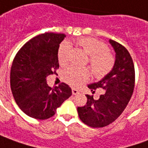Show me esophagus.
Listing matches in <instances>:
<instances>
[{"instance_id": "esophagus-1", "label": "esophagus", "mask_w": 148, "mask_h": 148, "mask_svg": "<svg viewBox=\"0 0 148 148\" xmlns=\"http://www.w3.org/2000/svg\"><path fill=\"white\" fill-rule=\"evenodd\" d=\"M72 92L73 95H77V94H79V91H78V90L76 88H72Z\"/></svg>"}]
</instances>
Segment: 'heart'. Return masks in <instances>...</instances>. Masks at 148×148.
Segmentation results:
<instances>
[{"instance_id": "heart-1", "label": "heart", "mask_w": 148, "mask_h": 148, "mask_svg": "<svg viewBox=\"0 0 148 148\" xmlns=\"http://www.w3.org/2000/svg\"><path fill=\"white\" fill-rule=\"evenodd\" d=\"M78 45L90 56L89 63L94 76L101 78L112 69L115 58L106 44L92 37H83L77 40ZM72 46L68 41L60 44L58 50V60L60 64L68 62ZM90 76L88 69L71 66L63 73V79L72 87H78L86 82Z\"/></svg>"}]
</instances>
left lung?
I'll return each instance as SVG.
<instances>
[{
  "label": "left lung",
  "mask_w": 148,
  "mask_h": 148,
  "mask_svg": "<svg viewBox=\"0 0 148 148\" xmlns=\"http://www.w3.org/2000/svg\"><path fill=\"white\" fill-rule=\"evenodd\" d=\"M116 52L112 69L99 81L88 84L92 93L96 88L104 89L98 99L87 95V103L78 107L83 123L92 127H103L112 123L126 108L135 86V68L128 51L120 44L109 40Z\"/></svg>",
  "instance_id": "obj_1"
}]
</instances>
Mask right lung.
Returning <instances> with one entry per match:
<instances>
[{
    "mask_svg": "<svg viewBox=\"0 0 148 148\" xmlns=\"http://www.w3.org/2000/svg\"><path fill=\"white\" fill-rule=\"evenodd\" d=\"M65 36L52 32L36 36L24 45L12 61L10 72L12 96L19 108L32 118L52 117L72 96V89L64 83L51 88L46 82V77L59 69L57 54Z\"/></svg>",
    "mask_w": 148,
    "mask_h": 148,
    "instance_id": "1",
    "label": "right lung"
}]
</instances>
